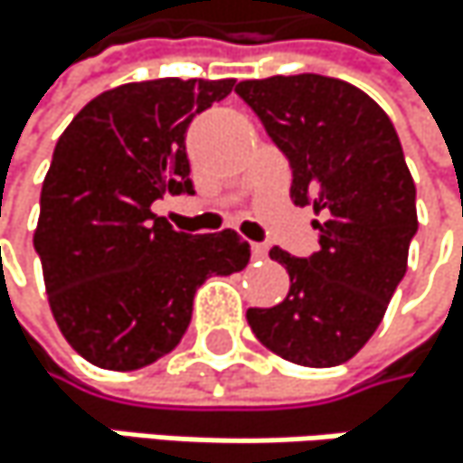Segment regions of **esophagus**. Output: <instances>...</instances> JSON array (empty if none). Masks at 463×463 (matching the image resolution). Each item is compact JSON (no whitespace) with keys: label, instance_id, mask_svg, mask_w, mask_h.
Masks as SVG:
<instances>
[{"label":"esophagus","instance_id":"34e87169","mask_svg":"<svg viewBox=\"0 0 463 463\" xmlns=\"http://www.w3.org/2000/svg\"><path fill=\"white\" fill-rule=\"evenodd\" d=\"M252 258L255 260H263L266 258V244H252Z\"/></svg>","mask_w":463,"mask_h":463}]
</instances>
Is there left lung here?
Wrapping results in <instances>:
<instances>
[{
	"mask_svg": "<svg viewBox=\"0 0 463 463\" xmlns=\"http://www.w3.org/2000/svg\"><path fill=\"white\" fill-rule=\"evenodd\" d=\"M236 92L290 161L293 205H313L321 250L271 260L290 277L274 307H250L255 337L307 368L348 362L379 329L417 233L414 181L387 112L359 87L318 73L247 79Z\"/></svg>",
	"mask_w": 463,
	"mask_h": 463,
	"instance_id": "left-lung-1",
	"label": "left lung"
}]
</instances>
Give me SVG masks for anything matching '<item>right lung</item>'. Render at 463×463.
<instances>
[{
  "label": "right lung",
  "instance_id": "right-lung-1",
  "mask_svg": "<svg viewBox=\"0 0 463 463\" xmlns=\"http://www.w3.org/2000/svg\"><path fill=\"white\" fill-rule=\"evenodd\" d=\"M233 87L175 76L120 84L57 139L32 241L60 332L98 368L137 371L170 354L197 288L250 263L236 230L189 236L150 211L164 192H194L186 128Z\"/></svg>",
  "mask_w": 463,
  "mask_h": 463
}]
</instances>
